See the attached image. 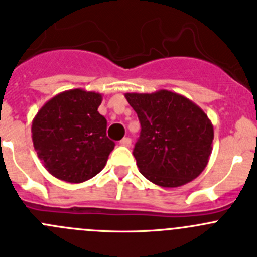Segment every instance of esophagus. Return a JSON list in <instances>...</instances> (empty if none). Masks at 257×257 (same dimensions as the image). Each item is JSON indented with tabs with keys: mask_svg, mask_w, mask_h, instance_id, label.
<instances>
[{
	"mask_svg": "<svg viewBox=\"0 0 257 257\" xmlns=\"http://www.w3.org/2000/svg\"><path fill=\"white\" fill-rule=\"evenodd\" d=\"M119 144L123 145V147H131V139L130 138H123L121 141H119Z\"/></svg>",
	"mask_w": 257,
	"mask_h": 257,
	"instance_id": "obj_1",
	"label": "esophagus"
}]
</instances>
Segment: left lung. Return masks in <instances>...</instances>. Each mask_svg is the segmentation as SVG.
Masks as SVG:
<instances>
[{
	"label": "left lung",
	"mask_w": 257,
	"mask_h": 257,
	"mask_svg": "<svg viewBox=\"0 0 257 257\" xmlns=\"http://www.w3.org/2000/svg\"><path fill=\"white\" fill-rule=\"evenodd\" d=\"M138 113L141 133L134 157L140 173L166 188L200 176L213 149V123L196 103L169 90L126 93Z\"/></svg>",
	"instance_id": "left-lung-1"
}]
</instances>
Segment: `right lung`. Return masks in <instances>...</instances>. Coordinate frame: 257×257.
<instances>
[{"mask_svg":"<svg viewBox=\"0 0 257 257\" xmlns=\"http://www.w3.org/2000/svg\"><path fill=\"white\" fill-rule=\"evenodd\" d=\"M103 95L84 89L62 91L46 102L32 122L33 145L44 168L70 183L90 180L104 168L114 143L98 112Z\"/></svg>","mask_w":257,"mask_h":257,"instance_id":"right-lung-1","label":"right lung"}]
</instances>
